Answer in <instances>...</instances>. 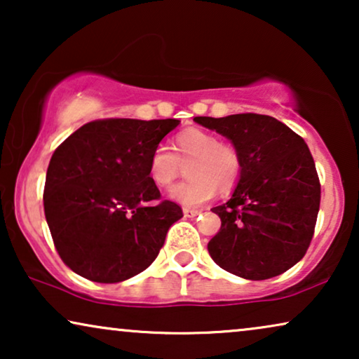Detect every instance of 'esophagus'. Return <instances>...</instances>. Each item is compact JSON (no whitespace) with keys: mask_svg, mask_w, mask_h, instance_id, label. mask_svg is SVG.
<instances>
[{"mask_svg":"<svg viewBox=\"0 0 359 359\" xmlns=\"http://www.w3.org/2000/svg\"><path fill=\"white\" fill-rule=\"evenodd\" d=\"M183 214H184V217H196V215L201 214V210H199V209L184 208V209H183Z\"/></svg>","mask_w":359,"mask_h":359,"instance_id":"1","label":"esophagus"}]
</instances>
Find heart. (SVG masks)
<instances>
[{
  "label": "heart",
  "instance_id": "obj_1",
  "mask_svg": "<svg viewBox=\"0 0 359 359\" xmlns=\"http://www.w3.org/2000/svg\"><path fill=\"white\" fill-rule=\"evenodd\" d=\"M186 166L189 176L170 191V198L186 208H198L210 201L215 193H229L242 176V155L230 142L219 140L212 132L186 129L173 140V151L156 145L147 161V173L156 188L173 184Z\"/></svg>",
  "mask_w": 359,
  "mask_h": 359
}]
</instances>
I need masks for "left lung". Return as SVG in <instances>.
<instances>
[{
    "instance_id": "obj_1",
    "label": "left lung",
    "mask_w": 359,
    "mask_h": 359,
    "mask_svg": "<svg viewBox=\"0 0 359 359\" xmlns=\"http://www.w3.org/2000/svg\"><path fill=\"white\" fill-rule=\"evenodd\" d=\"M194 121L232 140L243 163L232 198L212 209L222 225L208 243L210 258L252 281L287 271L306 255L320 208V181L307 144L271 116Z\"/></svg>"
}]
</instances>
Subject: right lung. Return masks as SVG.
Masks as SVG:
<instances>
[{
	"mask_svg": "<svg viewBox=\"0 0 359 359\" xmlns=\"http://www.w3.org/2000/svg\"><path fill=\"white\" fill-rule=\"evenodd\" d=\"M178 119H97L53 151L43 210L62 262L95 283H121L154 263L183 217L161 199L147 161Z\"/></svg>",
	"mask_w": 359,
	"mask_h": 359,
	"instance_id": "add662e5",
	"label": "right lung"
}]
</instances>
